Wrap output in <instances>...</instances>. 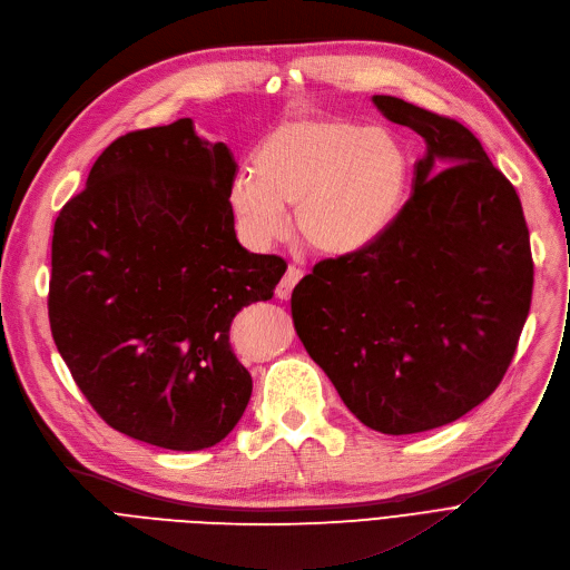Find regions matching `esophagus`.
I'll use <instances>...</instances> for the list:
<instances>
[{
  "mask_svg": "<svg viewBox=\"0 0 570 570\" xmlns=\"http://www.w3.org/2000/svg\"><path fill=\"white\" fill-rule=\"evenodd\" d=\"M301 278H304V272H301L298 266L289 264V266H287V272H285V276L281 278V283H278V287H276V296H278V298H289V294H292L294 285H296Z\"/></svg>",
  "mask_w": 570,
  "mask_h": 570,
  "instance_id": "1",
  "label": "esophagus"
}]
</instances>
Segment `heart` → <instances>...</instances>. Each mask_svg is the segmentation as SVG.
I'll return each mask as SVG.
<instances>
[{"instance_id": "b5f03b06", "label": "heart", "mask_w": 570, "mask_h": 570, "mask_svg": "<svg viewBox=\"0 0 570 570\" xmlns=\"http://www.w3.org/2000/svg\"><path fill=\"white\" fill-rule=\"evenodd\" d=\"M410 184V156L395 136L338 117L278 124L253 170L229 184V209L253 246H269L294 209L298 237L328 257L373 246L395 220Z\"/></svg>"}]
</instances>
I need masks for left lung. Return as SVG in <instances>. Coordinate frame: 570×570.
<instances>
[{
    "label": "left lung",
    "mask_w": 570,
    "mask_h": 570,
    "mask_svg": "<svg viewBox=\"0 0 570 570\" xmlns=\"http://www.w3.org/2000/svg\"><path fill=\"white\" fill-rule=\"evenodd\" d=\"M373 100L428 145L414 193L373 246L298 281L292 320L363 425L412 434L460 419L504 380L533 259L520 197L470 128L403 98Z\"/></svg>",
    "instance_id": "8db88e82"
}]
</instances>
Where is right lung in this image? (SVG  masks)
Wrapping results in <instances>:
<instances>
[{
	"mask_svg": "<svg viewBox=\"0 0 570 570\" xmlns=\"http://www.w3.org/2000/svg\"><path fill=\"white\" fill-rule=\"evenodd\" d=\"M237 163L193 119L132 130L55 220L48 317L61 358L110 428L160 449L225 440L253 391L229 326L287 264L234 232Z\"/></svg>",
	"mask_w": 570,
	"mask_h": 570,
	"instance_id": "obj_1",
	"label": "right lung"
}]
</instances>
